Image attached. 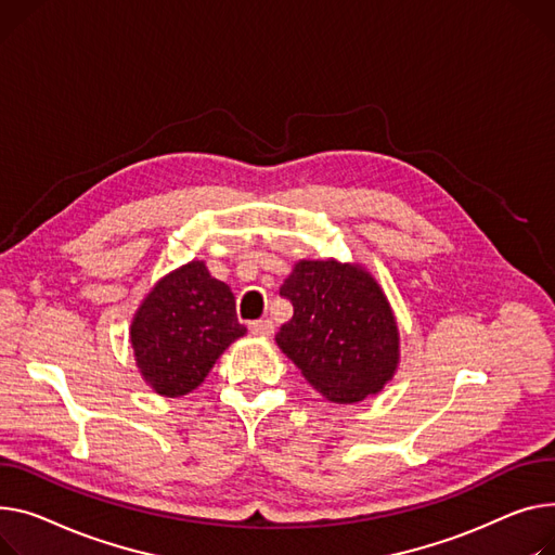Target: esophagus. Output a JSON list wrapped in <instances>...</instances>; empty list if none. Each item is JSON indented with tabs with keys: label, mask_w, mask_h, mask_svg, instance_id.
Here are the masks:
<instances>
[{
	"label": "esophagus",
	"mask_w": 555,
	"mask_h": 555,
	"mask_svg": "<svg viewBox=\"0 0 555 555\" xmlns=\"http://www.w3.org/2000/svg\"><path fill=\"white\" fill-rule=\"evenodd\" d=\"M249 332L256 337H270L274 335V321L270 319H258V321H251L249 323Z\"/></svg>",
	"instance_id": "1"
}]
</instances>
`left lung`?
<instances>
[{"label": "left lung", "instance_id": "obj_1", "mask_svg": "<svg viewBox=\"0 0 555 555\" xmlns=\"http://www.w3.org/2000/svg\"><path fill=\"white\" fill-rule=\"evenodd\" d=\"M294 308L279 348L325 399L354 403L392 377L399 332L377 281L337 261H301L281 285Z\"/></svg>", "mask_w": 555, "mask_h": 555}]
</instances>
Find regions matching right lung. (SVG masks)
<instances>
[{
	"label": "right lung",
	"instance_id": "add662e5",
	"mask_svg": "<svg viewBox=\"0 0 555 555\" xmlns=\"http://www.w3.org/2000/svg\"><path fill=\"white\" fill-rule=\"evenodd\" d=\"M245 332L230 285L192 261L150 292L133 317L131 346L154 390L180 397L201 386L216 359Z\"/></svg>",
	"mask_w": 555,
	"mask_h": 555
}]
</instances>
